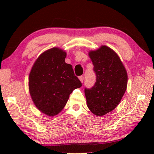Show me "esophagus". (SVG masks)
I'll list each match as a JSON object with an SVG mask.
<instances>
[{
  "instance_id": "obj_1",
  "label": "esophagus",
  "mask_w": 154,
  "mask_h": 154,
  "mask_svg": "<svg viewBox=\"0 0 154 154\" xmlns=\"http://www.w3.org/2000/svg\"><path fill=\"white\" fill-rule=\"evenodd\" d=\"M79 80H80V81H81V83H83V80H84V77L82 76V75H81V76H79Z\"/></svg>"
}]
</instances>
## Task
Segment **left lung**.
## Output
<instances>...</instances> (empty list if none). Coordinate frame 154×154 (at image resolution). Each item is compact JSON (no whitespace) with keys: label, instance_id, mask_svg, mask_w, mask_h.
Wrapping results in <instances>:
<instances>
[{"label":"left lung","instance_id":"1","mask_svg":"<svg viewBox=\"0 0 154 154\" xmlns=\"http://www.w3.org/2000/svg\"><path fill=\"white\" fill-rule=\"evenodd\" d=\"M94 65L96 83L85 89L87 106L97 116L111 112L121 102L128 85V73L119 56L108 46L88 52Z\"/></svg>","mask_w":154,"mask_h":154}]
</instances>
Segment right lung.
Segmentation results:
<instances>
[{
  "label": "right lung",
  "mask_w": 154,
  "mask_h": 154,
  "mask_svg": "<svg viewBox=\"0 0 154 154\" xmlns=\"http://www.w3.org/2000/svg\"><path fill=\"white\" fill-rule=\"evenodd\" d=\"M66 53L52 48L40 54L29 73V90L35 106L48 116L60 113L70 94L82 84L72 66L65 62Z\"/></svg>",
  "instance_id": "obj_1"
}]
</instances>
